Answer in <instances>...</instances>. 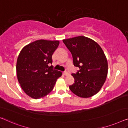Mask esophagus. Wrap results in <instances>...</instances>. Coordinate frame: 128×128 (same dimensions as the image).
Instances as JSON below:
<instances>
[{
	"mask_svg": "<svg viewBox=\"0 0 128 128\" xmlns=\"http://www.w3.org/2000/svg\"><path fill=\"white\" fill-rule=\"evenodd\" d=\"M62 74L64 75H67L69 74H68V72H62Z\"/></svg>",
	"mask_w": 128,
	"mask_h": 128,
	"instance_id": "34e87169",
	"label": "esophagus"
}]
</instances>
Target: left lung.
Here are the masks:
<instances>
[{"instance_id": "8db88e82", "label": "left lung", "mask_w": 128, "mask_h": 128, "mask_svg": "<svg viewBox=\"0 0 128 128\" xmlns=\"http://www.w3.org/2000/svg\"><path fill=\"white\" fill-rule=\"evenodd\" d=\"M62 41L71 52L74 65L80 68L76 73L72 74L75 81L70 89L80 98L94 96L107 78L108 62L103 50L98 43L84 36Z\"/></svg>"}]
</instances>
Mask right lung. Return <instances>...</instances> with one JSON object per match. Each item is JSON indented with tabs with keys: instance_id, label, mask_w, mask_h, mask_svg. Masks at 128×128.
Segmentation results:
<instances>
[{
	"instance_id": "obj_1",
	"label": "right lung",
	"mask_w": 128,
	"mask_h": 128,
	"mask_svg": "<svg viewBox=\"0 0 128 128\" xmlns=\"http://www.w3.org/2000/svg\"><path fill=\"white\" fill-rule=\"evenodd\" d=\"M59 40H37L21 50L17 61V79L25 93L34 99L42 98L53 89L62 72L53 69L52 55Z\"/></svg>"
}]
</instances>
